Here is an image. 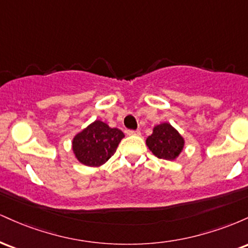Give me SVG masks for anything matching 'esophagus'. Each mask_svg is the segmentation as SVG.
Masks as SVG:
<instances>
[{"label":"esophagus","instance_id":"obj_1","mask_svg":"<svg viewBox=\"0 0 248 248\" xmlns=\"http://www.w3.org/2000/svg\"><path fill=\"white\" fill-rule=\"evenodd\" d=\"M128 135H140V130H127Z\"/></svg>","mask_w":248,"mask_h":248}]
</instances>
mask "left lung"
I'll list each match as a JSON object with an SVG mask.
<instances>
[{
  "instance_id": "left-lung-1",
  "label": "left lung",
  "mask_w": 248,
  "mask_h": 248,
  "mask_svg": "<svg viewBox=\"0 0 248 248\" xmlns=\"http://www.w3.org/2000/svg\"><path fill=\"white\" fill-rule=\"evenodd\" d=\"M148 148L156 157L172 161L184 148V139L171 124L164 122L154 127L153 134L146 141Z\"/></svg>"
}]
</instances>
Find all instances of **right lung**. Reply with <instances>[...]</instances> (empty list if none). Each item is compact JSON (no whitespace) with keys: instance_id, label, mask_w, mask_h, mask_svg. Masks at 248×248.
<instances>
[{"instance_id":"right-lung-1","label":"right lung","mask_w":248,"mask_h":248,"mask_svg":"<svg viewBox=\"0 0 248 248\" xmlns=\"http://www.w3.org/2000/svg\"><path fill=\"white\" fill-rule=\"evenodd\" d=\"M124 134L118 128H110L100 120L82 129L73 138L72 149L76 158L88 167H100L116 152Z\"/></svg>"}]
</instances>
